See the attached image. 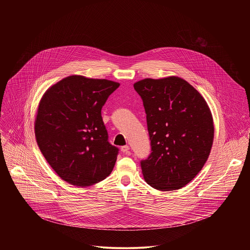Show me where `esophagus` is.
Instances as JSON below:
<instances>
[{
  "label": "esophagus",
  "instance_id": "34e87169",
  "mask_svg": "<svg viewBox=\"0 0 250 250\" xmlns=\"http://www.w3.org/2000/svg\"><path fill=\"white\" fill-rule=\"evenodd\" d=\"M129 150H130V147H129L128 145H123V146H121V151H122L123 153H127Z\"/></svg>",
  "mask_w": 250,
  "mask_h": 250
}]
</instances>
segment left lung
<instances>
[{
  "label": "left lung",
  "mask_w": 250,
  "mask_h": 250,
  "mask_svg": "<svg viewBox=\"0 0 250 250\" xmlns=\"http://www.w3.org/2000/svg\"><path fill=\"white\" fill-rule=\"evenodd\" d=\"M146 113L151 154L141 161L149 186L179 189L205 165L214 140L211 110L200 93L178 77L134 84Z\"/></svg>",
  "instance_id": "1"
}]
</instances>
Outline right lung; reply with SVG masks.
<instances>
[{"mask_svg":"<svg viewBox=\"0 0 250 250\" xmlns=\"http://www.w3.org/2000/svg\"><path fill=\"white\" fill-rule=\"evenodd\" d=\"M118 83L69 76L43 95L36 142L46 161L67 183L87 187L110 174L119 149L108 143L101 110Z\"/></svg>","mask_w":250,"mask_h":250,"instance_id":"add662e5","label":"right lung"}]
</instances>
